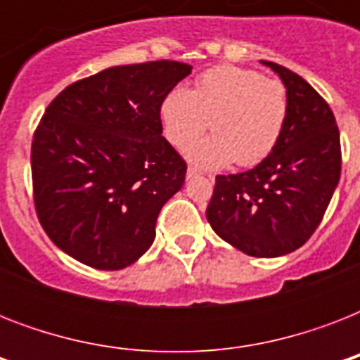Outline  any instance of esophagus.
<instances>
[{
	"label": "esophagus",
	"instance_id": "34e87169",
	"mask_svg": "<svg viewBox=\"0 0 360 360\" xmlns=\"http://www.w3.org/2000/svg\"><path fill=\"white\" fill-rule=\"evenodd\" d=\"M200 174H202V169L194 168V166H188V169H186V177H188V179H192V177H198Z\"/></svg>",
	"mask_w": 360,
	"mask_h": 360
}]
</instances>
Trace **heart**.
Returning a JSON list of instances; mask_svg holds the SVG:
<instances>
[{
    "mask_svg": "<svg viewBox=\"0 0 360 360\" xmlns=\"http://www.w3.org/2000/svg\"><path fill=\"white\" fill-rule=\"evenodd\" d=\"M288 120V91L282 82L240 67H214L192 91L174 87L160 103L166 140L185 149L211 123L214 134L188 149L194 162L214 168L236 160L256 166L273 153Z\"/></svg>",
    "mask_w": 360,
    "mask_h": 360,
    "instance_id": "1",
    "label": "heart"
}]
</instances>
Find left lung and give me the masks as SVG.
Listing matches in <instances>:
<instances>
[{
	"label": "left lung",
	"instance_id": "1",
	"mask_svg": "<svg viewBox=\"0 0 360 360\" xmlns=\"http://www.w3.org/2000/svg\"><path fill=\"white\" fill-rule=\"evenodd\" d=\"M262 63L288 91L284 132L256 168L217 175L205 214L237 250L276 257L301 248L323 219L340 181V132L329 104L307 80L273 61Z\"/></svg>",
	"mask_w": 360,
	"mask_h": 360
}]
</instances>
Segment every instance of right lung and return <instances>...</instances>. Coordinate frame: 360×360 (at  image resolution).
Returning <instances> with one entry per match:
<instances>
[{"label": "right lung", "instance_id": "1", "mask_svg": "<svg viewBox=\"0 0 360 360\" xmlns=\"http://www.w3.org/2000/svg\"><path fill=\"white\" fill-rule=\"evenodd\" d=\"M179 61L121 65L70 84L31 141L42 230L84 265L117 271L146 254L186 162L162 136L160 103L191 75Z\"/></svg>", "mask_w": 360, "mask_h": 360}]
</instances>
